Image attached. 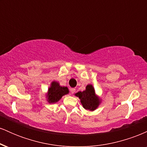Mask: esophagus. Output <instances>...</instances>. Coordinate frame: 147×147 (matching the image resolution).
<instances>
[{"label":"esophagus","instance_id":"34e87169","mask_svg":"<svg viewBox=\"0 0 147 147\" xmlns=\"http://www.w3.org/2000/svg\"><path fill=\"white\" fill-rule=\"evenodd\" d=\"M70 93H71L72 95V94L75 93V88H70Z\"/></svg>","mask_w":147,"mask_h":147}]
</instances>
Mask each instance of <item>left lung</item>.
Wrapping results in <instances>:
<instances>
[{"label": "left lung", "instance_id": "8db88e82", "mask_svg": "<svg viewBox=\"0 0 147 147\" xmlns=\"http://www.w3.org/2000/svg\"><path fill=\"white\" fill-rule=\"evenodd\" d=\"M75 95L80 99L82 106L86 110L92 111L95 110L100 103L99 99L95 95L94 88L90 84L86 87L85 90L83 92L79 91Z\"/></svg>", "mask_w": 147, "mask_h": 147}]
</instances>
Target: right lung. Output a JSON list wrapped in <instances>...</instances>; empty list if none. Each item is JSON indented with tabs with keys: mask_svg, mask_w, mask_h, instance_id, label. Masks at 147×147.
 I'll return each instance as SVG.
<instances>
[{
	"mask_svg": "<svg viewBox=\"0 0 147 147\" xmlns=\"http://www.w3.org/2000/svg\"><path fill=\"white\" fill-rule=\"evenodd\" d=\"M69 92L67 87L61 86L58 82H52L51 86L49 88L47 97L49 103H56L63 97Z\"/></svg>",
	"mask_w": 147,
	"mask_h": 147,
	"instance_id": "add662e5",
	"label": "right lung"
}]
</instances>
